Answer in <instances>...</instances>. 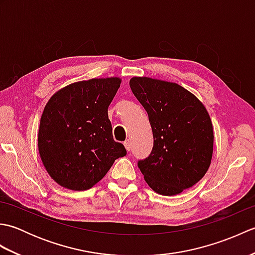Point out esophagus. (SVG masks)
Listing matches in <instances>:
<instances>
[{
    "instance_id": "obj_1",
    "label": "esophagus",
    "mask_w": 255,
    "mask_h": 255,
    "mask_svg": "<svg viewBox=\"0 0 255 255\" xmlns=\"http://www.w3.org/2000/svg\"><path fill=\"white\" fill-rule=\"evenodd\" d=\"M124 145H125V148H126V150L127 151H130V140H126V141L124 142Z\"/></svg>"
}]
</instances>
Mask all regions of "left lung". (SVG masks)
Listing matches in <instances>:
<instances>
[{"mask_svg":"<svg viewBox=\"0 0 255 255\" xmlns=\"http://www.w3.org/2000/svg\"><path fill=\"white\" fill-rule=\"evenodd\" d=\"M133 95L147 112L153 148L138 167L158 194L173 196L203 178L210 165L214 131L205 106L176 83L132 78Z\"/></svg>","mask_w":255,"mask_h":255,"instance_id":"obj_1","label":"left lung"}]
</instances>
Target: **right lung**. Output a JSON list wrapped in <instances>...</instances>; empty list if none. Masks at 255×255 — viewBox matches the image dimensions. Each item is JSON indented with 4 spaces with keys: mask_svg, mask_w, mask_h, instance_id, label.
Instances as JSON below:
<instances>
[{
    "mask_svg": "<svg viewBox=\"0 0 255 255\" xmlns=\"http://www.w3.org/2000/svg\"><path fill=\"white\" fill-rule=\"evenodd\" d=\"M121 79H92L53 95L42 113L38 149L47 172L59 185L86 191L100 182L116 159L127 154L113 138L108 106Z\"/></svg>",
    "mask_w": 255,
    "mask_h": 255,
    "instance_id": "add662e5",
    "label": "right lung"
}]
</instances>
